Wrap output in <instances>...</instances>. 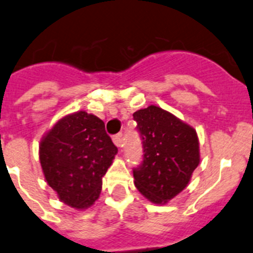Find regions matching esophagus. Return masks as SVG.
Segmentation results:
<instances>
[{"label":"esophagus","instance_id":"34e87169","mask_svg":"<svg viewBox=\"0 0 253 253\" xmlns=\"http://www.w3.org/2000/svg\"><path fill=\"white\" fill-rule=\"evenodd\" d=\"M113 143H115L116 146H117V147H122V134L121 133H119V134H116V136H113Z\"/></svg>","mask_w":253,"mask_h":253}]
</instances>
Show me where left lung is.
<instances>
[{"label":"left lung","mask_w":253,"mask_h":253,"mask_svg":"<svg viewBox=\"0 0 253 253\" xmlns=\"http://www.w3.org/2000/svg\"><path fill=\"white\" fill-rule=\"evenodd\" d=\"M142 138V164L133 169L134 186L147 200L164 205L188 185L200 164L195 129L157 106L133 113Z\"/></svg>","instance_id":"obj_1"}]
</instances>
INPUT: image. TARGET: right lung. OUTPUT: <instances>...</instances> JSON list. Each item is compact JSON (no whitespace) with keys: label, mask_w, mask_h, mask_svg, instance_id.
I'll list each match as a JSON object with an SVG mask.
<instances>
[{"label":"right lung","mask_w":253,"mask_h":253,"mask_svg":"<svg viewBox=\"0 0 253 253\" xmlns=\"http://www.w3.org/2000/svg\"><path fill=\"white\" fill-rule=\"evenodd\" d=\"M116 153L102 120L79 111L65 116L44 134L40 162L47 183L61 201L84 210L100 196L102 177Z\"/></svg>","instance_id":"1"}]
</instances>
